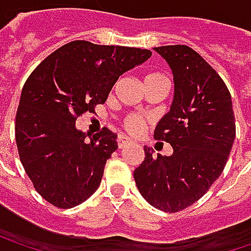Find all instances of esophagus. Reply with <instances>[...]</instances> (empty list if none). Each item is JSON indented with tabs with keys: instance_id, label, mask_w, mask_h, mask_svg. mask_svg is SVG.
<instances>
[{
	"instance_id": "esophagus-1",
	"label": "esophagus",
	"mask_w": 251,
	"mask_h": 251,
	"mask_svg": "<svg viewBox=\"0 0 251 251\" xmlns=\"http://www.w3.org/2000/svg\"><path fill=\"white\" fill-rule=\"evenodd\" d=\"M130 142H132V141H130L127 136H124V135H121V136L118 138V147H119V148H124L127 144H130Z\"/></svg>"
}]
</instances>
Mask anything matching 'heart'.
Instances as JSON below:
<instances>
[{
  "mask_svg": "<svg viewBox=\"0 0 251 251\" xmlns=\"http://www.w3.org/2000/svg\"><path fill=\"white\" fill-rule=\"evenodd\" d=\"M160 76L163 75L158 74V73H152V74H148V75L145 76V79L160 78ZM144 125H145L144 119H141V118L136 116V115H127L125 119H124V127H125L127 132H130V133H139V132L144 129Z\"/></svg>",
  "mask_w": 251,
  "mask_h": 251,
  "instance_id": "heart-1",
  "label": "heart"
}]
</instances>
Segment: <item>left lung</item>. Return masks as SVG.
<instances>
[{
    "mask_svg": "<svg viewBox=\"0 0 251 251\" xmlns=\"http://www.w3.org/2000/svg\"><path fill=\"white\" fill-rule=\"evenodd\" d=\"M170 65L175 100L154 136L173 147L170 157L152 155L135 169L142 198L164 212H178L199 201L224 172L235 138L231 94L218 73L192 48H154Z\"/></svg>",
    "mask_w": 251,
    "mask_h": 251,
    "instance_id": "8db88e82",
    "label": "left lung"
}]
</instances>
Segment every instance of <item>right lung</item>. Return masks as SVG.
<instances>
[{"instance_id":"add662e5","label":"right lung","mask_w":251,"mask_h":251,"mask_svg":"<svg viewBox=\"0 0 251 251\" xmlns=\"http://www.w3.org/2000/svg\"><path fill=\"white\" fill-rule=\"evenodd\" d=\"M150 56L148 49L74 40L28 75L16 115V142L25 173L45 201L68 209L97 190L118 135L103 127L88 141L75 121L94 113L118 78Z\"/></svg>"}]
</instances>
